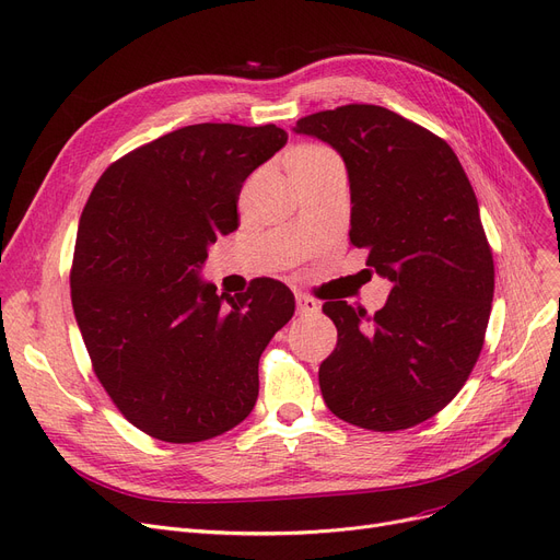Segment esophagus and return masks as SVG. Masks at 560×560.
Returning <instances> with one entry per match:
<instances>
[{
    "label": "esophagus",
    "mask_w": 560,
    "mask_h": 560,
    "mask_svg": "<svg viewBox=\"0 0 560 560\" xmlns=\"http://www.w3.org/2000/svg\"><path fill=\"white\" fill-rule=\"evenodd\" d=\"M320 311V304L315 302L313 298H308V295H298V313L300 315H308V313H318Z\"/></svg>",
    "instance_id": "1"
}]
</instances>
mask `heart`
Instances as JSON below:
<instances>
[{
    "label": "heart",
    "mask_w": 560,
    "mask_h": 560,
    "mask_svg": "<svg viewBox=\"0 0 560 560\" xmlns=\"http://www.w3.org/2000/svg\"><path fill=\"white\" fill-rule=\"evenodd\" d=\"M340 166V160L336 158L334 151L325 149V145L318 143H302L295 145L293 151H288L285 155V168L290 178H300V176H311L325 172V168Z\"/></svg>",
    "instance_id": "b5f03b06"
}]
</instances>
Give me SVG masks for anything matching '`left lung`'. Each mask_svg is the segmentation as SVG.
Returning <instances> with one entry per match:
<instances>
[{
    "mask_svg": "<svg viewBox=\"0 0 560 560\" xmlns=\"http://www.w3.org/2000/svg\"><path fill=\"white\" fill-rule=\"evenodd\" d=\"M295 132L343 158L350 242L394 283L375 315L325 302L338 340L318 371L323 398L366 430L423 423L465 386L492 311L494 260L474 187L444 139L377 105L311 114Z\"/></svg>",
    "mask_w": 560,
    "mask_h": 560,
    "instance_id": "obj_1",
    "label": "left lung"
}]
</instances>
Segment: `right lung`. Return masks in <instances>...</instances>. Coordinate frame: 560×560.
<instances>
[{
	"label": "right lung",
	"instance_id": "1",
	"mask_svg": "<svg viewBox=\"0 0 560 560\" xmlns=\"http://www.w3.org/2000/svg\"><path fill=\"white\" fill-rule=\"evenodd\" d=\"M288 141L277 126L199 124L116 160L82 210L70 298L93 371L135 428L206 442L249 417L258 359L293 318L275 279L217 295L208 247L237 229L242 183Z\"/></svg>",
	"mask_w": 560,
	"mask_h": 560
}]
</instances>
